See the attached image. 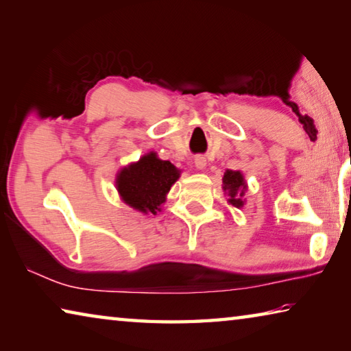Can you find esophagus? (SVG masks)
I'll return each mask as SVG.
<instances>
[{"instance_id": "obj_1", "label": "esophagus", "mask_w": 351, "mask_h": 351, "mask_svg": "<svg viewBox=\"0 0 351 351\" xmlns=\"http://www.w3.org/2000/svg\"><path fill=\"white\" fill-rule=\"evenodd\" d=\"M195 167L199 169V170H203L206 167V158H203V156L195 158Z\"/></svg>"}]
</instances>
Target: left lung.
Segmentation results:
<instances>
[{"label":"left lung","mask_w":351,"mask_h":351,"mask_svg":"<svg viewBox=\"0 0 351 351\" xmlns=\"http://www.w3.org/2000/svg\"><path fill=\"white\" fill-rule=\"evenodd\" d=\"M223 190L229 197V203L234 207H243L245 206V192L247 190L246 181L243 178V173L240 170H226L223 176Z\"/></svg>","instance_id":"obj_1"}]
</instances>
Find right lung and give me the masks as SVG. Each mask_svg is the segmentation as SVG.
Segmentation results:
<instances>
[{"label": "right lung", "mask_w": 351, "mask_h": 351, "mask_svg": "<svg viewBox=\"0 0 351 351\" xmlns=\"http://www.w3.org/2000/svg\"><path fill=\"white\" fill-rule=\"evenodd\" d=\"M181 171L170 161H162L150 152L138 162L123 167L116 176V189L122 201L142 213L161 212L165 195L178 181Z\"/></svg>", "instance_id": "right-lung-1"}]
</instances>
